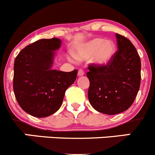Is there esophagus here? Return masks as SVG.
I'll return each mask as SVG.
<instances>
[{
  "label": "esophagus",
  "mask_w": 155,
  "mask_h": 155,
  "mask_svg": "<svg viewBox=\"0 0 155 155\" xmlns=\"http://www.w3.org/2000/svg\"><path fill=\"white\" fill-rule=\"evenodd\" d=\"M85 74V73H84V71L82 70H79V71H78V76H83V75Z\"/></svg>",
  "instance_id": "obj_1"
}]
</instances>
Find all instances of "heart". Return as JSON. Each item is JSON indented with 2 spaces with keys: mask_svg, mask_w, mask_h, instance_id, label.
I'll use <instances>...</instances> for the list:
<instances>
[{
  "mask_svg": "<svg viewBox=\"0 0 155 155\" xmlns=\"http://www.w3.org/2000/svg\"><path fill=\"white\" fill-rule=\"evenodd\" d=\"M116 46L112 41H105L96 38L79 46L74 51V56L78 61H83L93 57V61L100 66L106 65L115 53Z\"/></svg>",
  "mask_w": 155,
  "mask_h": 155,
  "instance_id": "heart-1",
  "label": "heart"
}]
</instances>
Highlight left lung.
Instances as JSON below:
<instances>
[{"mask_svg":"<svg viewBox=\"0 0 155 155\" xmlns=\"http://www.w3.org/2000/svg\"><path fill=\"white\" fill-rule=\"evenodd\" d=\"M117 51L106 65L88 67V97L98 112L113 115L128 109L138 94L141 82V60L133 43L116 33Z\"/></svg>","mask_w":155,"mask_h":155,"instance_id":"1","label":"left lung"}]
</instances>
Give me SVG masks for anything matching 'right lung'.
Instances as JSON below:
<instances>
[{"label": "right lung", "mask_w": 155, "mask_h": 155, "mask_svg": "<svg viewBox=\"0 0 155 155\" xmlns=\"http://www.w3.org/2000/svg\"><path fill=\"white\" fill-rule=\"evenodd\" d=\"M59 38L38 40L27 45L14 61L13 91L19 106L35 117L54 114L63 103L65 91L75 82L77 70H51Z\"/></svg>", "instance_id": "obj_1"}]
</instances>
